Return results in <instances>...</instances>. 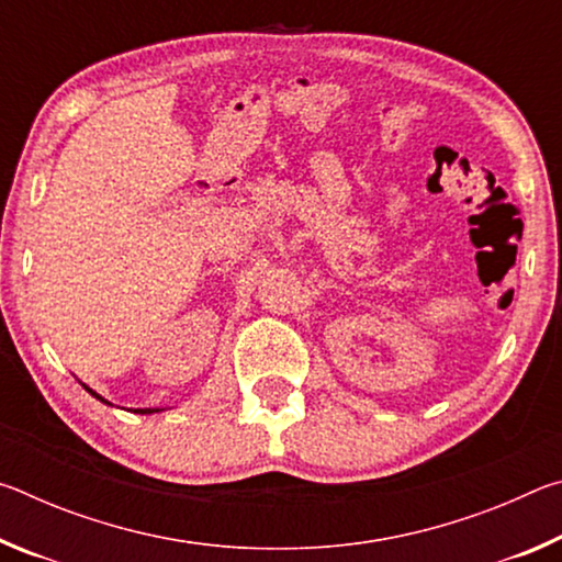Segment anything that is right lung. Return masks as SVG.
I'll return each instance as SVG.
<instances>
[{"mask_svg": "<svg viewBox=\"0 0 562 562\" xmlns=\"http://www.w3.org/2000/svg\"><path fill=\"white\" fill-rule=\"evenodd\" d=\"M83 389H87V392H89L91 396H97V398H101V396H99L97 392H91V389H89V386H83ZM101 402H103V398H101ZM106 404H109V402H106ZM138 412H140V414H154V412H158V408H138Z\"/></svg>", "mask_w": 562, "mask_h": 562, "instance_id": "right-lung-1", "label": "right lung"}]
</instances>
